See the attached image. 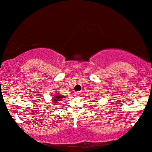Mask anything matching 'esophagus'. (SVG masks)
I'll return each mask as SVG.
<instances>
[{"label":"esophagus","mask_w":152,"mask_h":152,"mask_svg":"<svg viewBox=\"0 0 152 152\" xmlns=\"http://www.w3.org/2000/svg\"><path fill=\"white\" fill-rule=\"evenodd\" d=\"M75 94H76V96H80V95L81 94V92H76V93H75Z\"/></svg>","instance_id":"34e87169"}]
</instances>
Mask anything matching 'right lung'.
I'll return each instance as SVG.
<instances>
[{
    "label": "right lung",
    "mask_w": 152,
    "mask_h": 152,
    "mask_svg": "<svg viewBox=\"0 0 152 152\" xmlns=\"http://www.w3.org/2000/svg\"><path fill=\"white\" fill-rule=\"evenodd\" d=\"M64 98V96H62V95H60L58 93H56V96H53V102H57V100L58 99V101L59 100H61Z\"/></svg>",
    "instance_id": "right-lung-1"
}]
</instances>
